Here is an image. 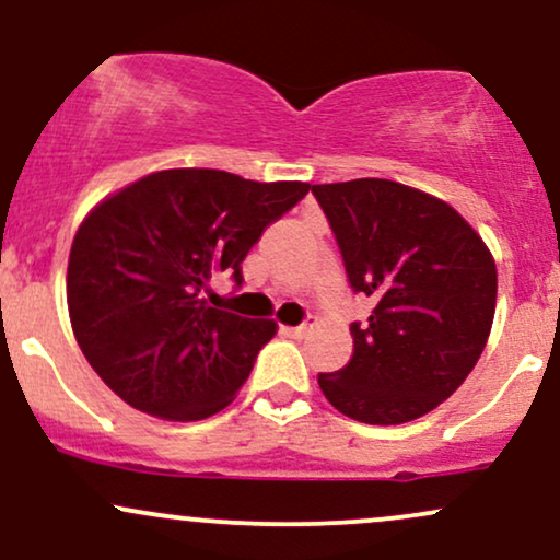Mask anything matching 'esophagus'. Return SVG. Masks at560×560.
<instances>
[{
	"instance_id": "34e87169",
	"label": "esophagus",
	"mask_w": 560,
	"mask_h": 560,
	"mask_svg": "<svg viewBox=\"0 0 560 560\" xmlns=\"http://www.w3.org/2000/svg\"><path fill=\"white\" fill-rule=\"evenodd\" d=\"M280 332L288 338H301L306 332V325H296V328H288V325H282Z\"/></svg>"
}]
</instances>
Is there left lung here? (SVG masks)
Returning <instances> with one entry per match:
<instances>
[{
	"mask_svg": "<svg viewBox=\"0 0 560 560\" xmlns=\"http://www.w3.org/2000/svg\"><path fill=\"white\" fill-rule=\"evenodd\" d=\"M354 293L375 301L351 323L354 351L317 383L343 416L416 420L457 392L487 347L498 267L444 200L392 179L312 185Z\"/></svg>",
	"mask_w": 560,
	"mask_h": 560,
	"instance_id": "8db88e82",
	"label": "left lung"
}]
</instances>
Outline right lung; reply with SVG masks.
<instances>
[{"label": "right lung", "mask_w": 560, "mask_h": 560, "mask_svg": "<svg viewBox=\"0 0 560 560\" xmlns=\"http://www.w3.org/2000/svg\"><path fill=\"white\" fill-rule=\"evenodd\" d=\"M310 192L219 168H168L103 200L68 259V312L86 362L127 405L203 420L246 383L275 323L200 299L211 275L241 288L264 230Z\"/></svg>", "instance_id": "right-lung-1"}]
</instances>
